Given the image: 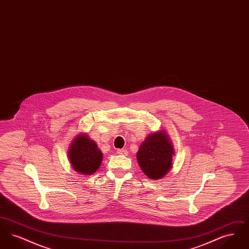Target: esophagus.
I'll return each instance as SVG.
<instances>
[{"mask_svg": "<svg viewBox=\"0 0 249 249\" xmlns=\"http://www.w3.org/2000/svg\"><path fill=\"white\" fill-rule=\"evenodd\" d=\"M117 152H118V154L123 155V156H127L128 155V151L126 149H123V148L122 149H118Z\"/></svg>", "mask_w": 249, "mask_h": 249, "instance_id": "34e87169", "label": "esophagus"}]
</instances>
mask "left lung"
I'll return each instance as SVG.
<instances>
[{"label":"left lung","instance_id":"8db88e82","mask_svg":"<svg viewBox=\"0 0 249 249\" xmlns=\"http://www.w3.org/2000/svg\"><path fill=\"white\" fill-rule=\"evenodd\" d=\"M174 148L164 132L159 131L146 137L137 152L138 163L150 179L162 178L172 166Z\"/></svg>","mask_w":249,"mask_h":249}]
</instances>
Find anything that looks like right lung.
<instances>
[{"mask_svg":"<svg viewBox=\"0 0 249 249\" xmlns=\"http://www.w3.org/2000/svg\"><path fill=\"white\" fill-rule=\"evenodd\" d=\"M69 158L73 169L83 175H92L101 165L103 153L96 142L80 134L71 143Z\"/></svg>","mask_w":249,"mask_h":249,"instance_id":"1","label":"right lung"}]
</instances>
